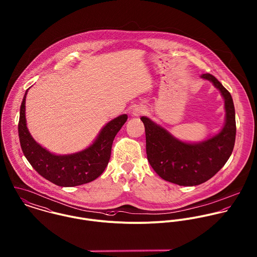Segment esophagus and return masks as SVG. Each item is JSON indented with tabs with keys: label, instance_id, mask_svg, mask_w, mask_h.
<instances>
[{
	"label": "esophagus",
	"instance_id": "esophagus-1",
	"mask_svg": "<svg viewBox=\"0 0 257 257\" xmlns=\"http://www.w3.org/2000/svg\"><path fill=\"white\" fill-rule=\"evenodd\" d=\"M146 112V109L144 107H136L133 110V115L134 116H140Z\"/></svg>",
	"mask_w": 257,
	"mask_h": 257
}]
</instances>
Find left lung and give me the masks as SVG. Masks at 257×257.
<instances>
[{
    "instance_id": "1",
    "label": "left lung",
    "mask_w": 257,
    "mask_h": 257,
    "mask_svg": "<svg viewBox=\"0 0 257 257\" xmlns=\"http://www.w3.org/2000/svg\"><path fill=\"white\" fill-rule=\"evenodd\" d=\"M202 77L211 81L224 98L226 120L217 135L199 144H188L174 138L149 118H141L151 167L162 179L179 186H197L212 178L224 166L234 147L236 125L231 95L213 75L205 73Z\"/></svg>"
}]
</instances>
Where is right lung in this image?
<instances>
[{
  "label": "right lung",
  "instance_id": "1",
  "mask_svg": "<svg viewBox=\"0 0 257 257\" xmlns=\"http://www.w3.org/2000/svg\"><path fill=\"white\" fill-rule=\"evenodd\" d=\"M26 96L27 92L21 104L18 128L21 148L32 167L60 187L79 186L97 179L108 165L113 140L128 116L124 114L107 123L87 149L76 154L57 156L44 149L31 136L26 124Z\"/></svg>",
  "mask_w": 257,
  "mask_h": 257
}]
</instances>
